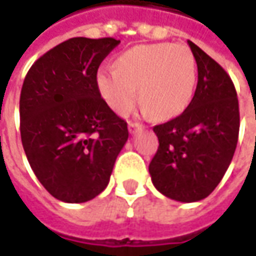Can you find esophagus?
<instances>
[{
	"label": "esophagus",
	"instance_id": "obj_1",
	"mask_svg": "<svg viewBox=\"0 0 256 256\" xmlns=\"http://www.w3.org/2000/svg\"><path fill=\"white\" fill-rule=\"evenodd\" d=\"M142 128V125L138 122H130L128 124V131H130V134H135L138 130H141Z\"/></svg>",
	"mask_w": 256,
	"mask_h": 256
}]
</instances>
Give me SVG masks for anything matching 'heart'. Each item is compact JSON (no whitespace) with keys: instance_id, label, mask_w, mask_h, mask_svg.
<instances>
[{"instance_id":"b5f03b06","label":"heart","mask_w":256,"mask_h":256,"mask_svg":"<svg viewBox=\"0 0 256 256\" xmlns=\"http://www.w3.org/2000/svg\"><path fill=\"white\" fill-rule=\"evenodd\" d=\"M198 71L185 44L136 45L118 55L115 68L96 72V88L114 112L125 115L140 102L155 120H171L191 104Z\"/></svg>"}]
</instances>
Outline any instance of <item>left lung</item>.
Wrapping results in <instances>:
<instances>
[{
    "instance_id": "left-lung-1",
    "label": "left lung",
    "mask_w": 256,
    "mask_h": 256,
    "mask_svg": "<svg viewBox=\"0 0 256 256\" xmlns=\"http://www.w3.org/2000/svg\"><path fill=\"white\" fill-rule=\"evenodd\" d=\"M198 66L191 104L168 122L155 125L160 146L150 164L154 186L180 202L206 198L228 170L238 142L240 105L226 71L188 41Z\"/></svg>"
}]
</instances>
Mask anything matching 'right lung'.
Listing matches in <instances>:
<instances>
[{
    "label": "right lung",
    "instance_id": "1",
    "mask_svg": "<svg viewBox=\"0 0 256 256\" xmlns=\"http://www.w3.org/2000/svg\"><path fill=\"white\" fill-rule=\"evenodd\" d=\"M115 38L66 40L40 56L20 96V131L35 176L54 198L80 204L106 188L128 126L100 95L96 72Z\"/></svg>",
    "mask_w": 256,
    "mask_h": 256
}]
</instances>
